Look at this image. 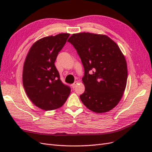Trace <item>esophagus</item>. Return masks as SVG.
<instances>
[{"label": "esophagus", "instance_id": "obj_1", "mask_svg": "<svg viewBox=\"0 0 152 152\" xmlns=\"http://www.w3.org/2000/svg\"><path fill=\"white\" fill-rule=\"evenodd\" d=\"M77 84H78V82H77V81H76V82H75L74 83H73V84L72 85V87H73V89L75 88V87H76V86L77 85Z\"/></svg>", "mask_w": 152, "mask_h": 152}]
</instances>
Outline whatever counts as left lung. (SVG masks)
Wrapping results in <instances>:
<instances>
[{
	"mask_svg": "<svg viewBox=\"0 0 152 152\" xmlns=\"http://www.w3.org/2000/svg\"><path fill=\"white\" fill-rule=\"evenodd\" d=\"M84 68L82 102L91 111L107 112L115 107L125 91L127 79L126 58L108 36L83 32L68 39Z\"/></svg>",
	"mask_w": 152,
	"mask_h": 152,
	"instance_id": "left-lung-1",
	"label": "left lung"
}]
</instances>
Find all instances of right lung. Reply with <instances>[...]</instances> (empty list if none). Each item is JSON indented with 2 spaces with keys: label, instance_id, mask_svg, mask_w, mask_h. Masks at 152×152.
<instances>
[{
  "label": "right lung",
  "instance_id": "add662e5",
  "mask_svg": "<svg viewBox=\"0 0 152 152\" xmlns=\"http://www.w3.org/2000/svg\"><path fill=\"white\" fill-rule=\"evenodd\" d=\"M70 34L45 37L35 42L26 57L23 84L31 102L40 109L60 108L70 94V87L60 80L54 62Z\"/></svg>",
  "mask_w": 152,
  "mask_h": 152
}]
</instances>
